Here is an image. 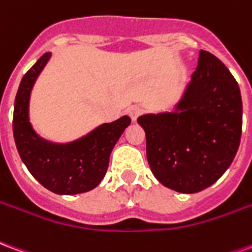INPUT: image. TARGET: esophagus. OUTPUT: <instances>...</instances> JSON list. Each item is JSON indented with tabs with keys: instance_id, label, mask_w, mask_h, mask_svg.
Listing matches in <instances>:
<instances>
[{
	"instance_id": "34e87169",
	"label": "esophagus",
	"mask_w": 252,
	"mask_h": 252,
	"mask_svg": "<svg viewBox=\"0 0 252 252\" xmlns=\"http://www.w3.org/2000/svg\"><path fill=\"white\" fill-rule=\"evenodd\" d=\"M140 113H142V108L137 106V105H133L131 108H128V115L132 119V121H136V119L140 116Z\"/></svg>"
}]
</instances>
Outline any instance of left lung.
Listing matches in <instances>:
<instances>
[{
    "instance_id": "8db88e82",
    "label": "left lung",
    "mask_w": 252,
    "mask_h": 252,
    "mask_svg": "<svg viewBox=\"0 0 252 252\" xmlns=\"http://www.w3.org/2000/svg\"><path fill=\"white\" fill-rule=\"evenodd\" d=\"M242 115L236 79L220 59L201 50L174 112L137 119L146 132L147 160L155 178L189 194L213 185L238 153Z\"/></svg>"
}]
</instances>
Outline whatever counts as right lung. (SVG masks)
I'll return each mask as SVG.
<instances>
[{
	"instance_id": "right-lung-1",
	"label": "right lung",
	"mask_w": 252,
	"mask_h": 252,
	"mask_svg": "<svg viewBox=\"0 0 252 252\" xmlns=\"http://www.w3.org/2000/svg\"><path fill=\"white\" fill-rule=\"evenodd\" d=\"M51 58L46 52L20 82L14 99L13 136L20 158L46 189L57 194H79L102 181L109 157L123 132L131 124L128 116L105 123L75 142L57 144L40 137L30 123V97L41 70Z\"/></svg>"
}]
</instances>
